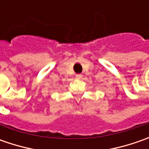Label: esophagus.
I'll use <instances>...</instances> for the list:
<instances>
[{
    "instance_id": "1",
    "label": "esophagus",
    "mask_w": 149,
    "mask_h": 149,
    "mask_svg": "<svg viewBox=\"0 0 149 149\" xmlns=\"http://www.w3.org/2000/svg\"><path fill=\"white\" fill-rule=\"evenodd\" d=\"M75 77H76V79H81V78H82V74H76V75H75Z\"/></svg>"
}]
</instances>
